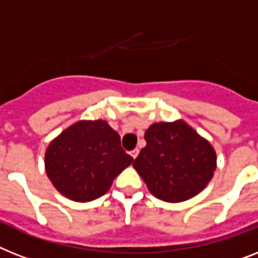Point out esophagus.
Segmentation results:
<instances>
[{
	"instance_id": "34e87169",
	"label": "esophagus",
	"mask_w": 258,
	"mask_h": 258,
	"mask_svg": "<svg viewBox=\"0 0 258 258\" xmlns=\"http://www.w3.org/2000/svg\"><path fill=\"white\" fill-rule=\"evenodd\" d=\"M138 153H140V150H138V149H134V150H132V152H131V155L133 157L134 159H136V158H137Z\"/></svg>"
}]
</instances>
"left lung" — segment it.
I'll return each instance as SVG.
<instances>
[{"label": "left lung", "mask_w": 258, "mask_h": 258, "mask_svg": "<svg viewBox=\"0 0 258 258\" xmlns=\"http://www.w3.org/2000/svg\"><path fill=\"white\" fill-rule=\"evenodd\" d=\"M145 140L146 146L133 167L155 198L169 203L184 202L212 179L215 149L183 120L153 124Z\"/></svg>", "instance_id": "1"}]
</instances>
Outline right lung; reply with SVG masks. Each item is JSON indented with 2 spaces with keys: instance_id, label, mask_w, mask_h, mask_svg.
<instances>
[{
  "instance_id": "1",
  "label": "right lung",
  "mask_w": 258,
  "mask_h": 258,
  "mask_svg": "<svg viewBox=\"0 0 258 258\" xmlns=\"http://www.w3.org/2000/svg\"><path fill=\"white\" fill-rule=\"evenodd\" d=\"M133 162L106 121H78L48 145L46 172L61 195L75 202L103 197L113 179Z\"/></svg>"
}]
</instances>
